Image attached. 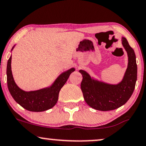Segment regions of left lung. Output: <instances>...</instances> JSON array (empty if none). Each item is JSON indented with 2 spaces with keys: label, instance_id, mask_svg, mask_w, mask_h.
Wrapping results in <instances>:
<instances>
[{
  "label": "left lung",
  "instance_id": "left-lung-1",
  "mask_svg": "<svg viewBox=\"0 0 146 146\" xmlns=\"http://www.w3.org/2000/svg\"><path fill=\"white\" fill-rule=\"evenodd\" d=\"M122 43L127 52L129 63L124 78L116 85L108 84L91 78L88 73L80 70L82 75L81 89L85 101L89 106L100 111H110L125 104L134 91L137 66L136 56L126 38H122Z\"/></svg>",
  "mask_w": 146,
  "mask_h": 146
}]
</instances>
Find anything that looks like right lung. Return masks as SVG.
<instances>
[{
	"label": "right lung",
	"instance_id": "1",
	"mask_svg": "<svg viewBox=\"0 0 146 146\" xmlns=\"http://www.w3.org/2000/svg\"><path fill=\"white\" fill-rule=\"evenodd\" d=\"M13 47L12 48V50ZM11 56L7 66V81L10 94L14 100L22 108L31 111H43L53 108L58 99L60 89L64 85L74 68H70L58 76L50 87L38 90L26 92L19 88L14 82L11 72Z\"/></svg>",
	"mask_w": 146,
	"mask_h": 146
}]
</instances>
